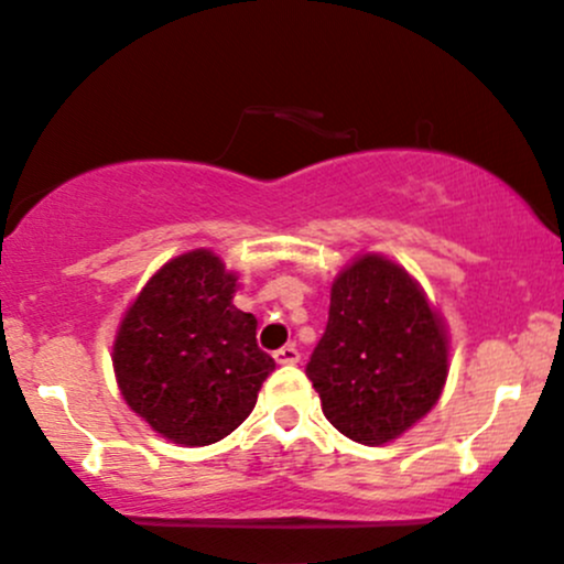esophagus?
<instances>
[{
  "label": "esophagus",
  "mask_w": 564,
  "mask_h": 564,
  "mask_svg": "<svg viewBox=\"0 0 564 564\" xmlns=\"http://www.w3.org/2000/svg\"><path fill=\"white\" fill-rule=\"evenodd\" d=\"M273 357H275L278 365H296V362H300V349L291 347V344H289V347L278 349Z\"/></svg>",
  "instance_id": "1"
}]
</instances>
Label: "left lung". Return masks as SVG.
Here are the masks:
<instances>
[{
    "instance_id": "left-lung-1",
    "label": "left lung",
    "mask_w": 564,
    "mask_h": 564,
    "mask_svg": "<svg viewBox=\"0 0 564 564\" xmlns=\"http://www.w3.org/2000/svg\"><path fill=\"white\" fill-rule=\"evenodd\" d=\"M446 372L444 323L402 264L362 254L336 275L307 362L334 429L365 446L399 438L438 402Z\"/></svg>"
}]
</instances>
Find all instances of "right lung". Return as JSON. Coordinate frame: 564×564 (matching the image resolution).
<instances>
[{"instance_id":"add662e5","label":"right lung","mask_w":564,"mask_h":564,"mask_svg":"<svg viewBox=\"0 0 564 564\" xmlns=\"http://www.w3.org/2000/svg\"><path fill=\"white\" fill-rule=\"evenodd\" d=\"M236 273L194 249L165 262L123 315L112 347L126 404L160 436L207 446L236 431L275 370L257 321L234 307Z\"/></svg>"}]
</instances>
